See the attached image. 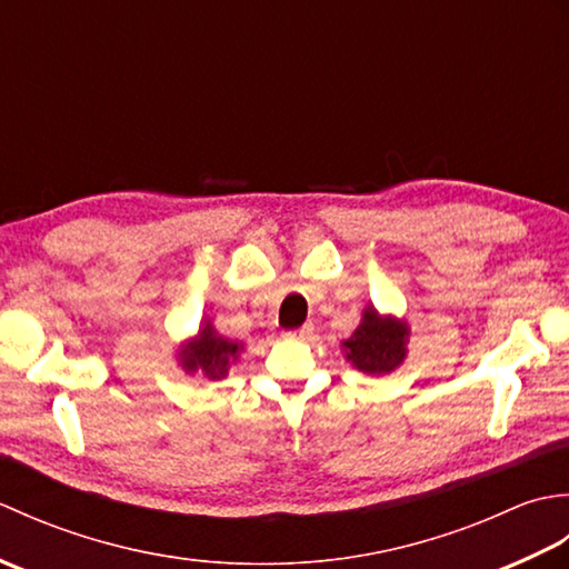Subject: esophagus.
I'll return each mask as SVG.
<instances>
[{"mask_svg":"<svg viewBox=\"0 0 569 569\" xmlns=\"http://www.w3.org/2000/svg\"><path fill=\"white\" fill-rule=\"evenodd\" d=\"M312 332H316V328H312V322H306L303 328H298V330L286 332V337H293V340H310Z\"/></svg>","mask_w":569,"mask_h":569,"instance_id":"obj_1","label":"esophagus"}]
</instances>
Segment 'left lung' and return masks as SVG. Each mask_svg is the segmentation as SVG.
Returning <instances> with one entry per match:
<instances>
[{
	"label": "left lung",
	"mask_w": 569,
	"mask_h": 569,
	"mask_svg": "<svg viewBox=\"0 0 569 569\" xmlns=\"http://www.w3.org/2000/svg\"><path fill=\"white\" fill-rule=\"evenodd\" d=\"M408 332L406 320L379 316L377 308L367 306L359 328L342 342L345 357L365 373H389L403 365Z\"/></svg>",
	"instance_id": "1"
}]
</instances>
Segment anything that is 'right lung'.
<instances>
[{
  "label": "right lung",
  "mask_w": 569,
  "mask_h": 569,
  "mask_svg": "<svg viewBox=\"0 0 569 569\" xmlns=\"http://www.w3.org/2000/svg\"><path fill=\"white\" fill-rule=\"evenodd\" d=\"M241 342H232L227 337L217 335V330L212 328L210 320L202 322L200 332L192 337V340L180 347L178 359L180 367L186 369V373H204L208 379H224L229 365L237 361L239 352H241Z\"/></svg>",
  "instance_id": "right-lung-1"
}]
</instances>
